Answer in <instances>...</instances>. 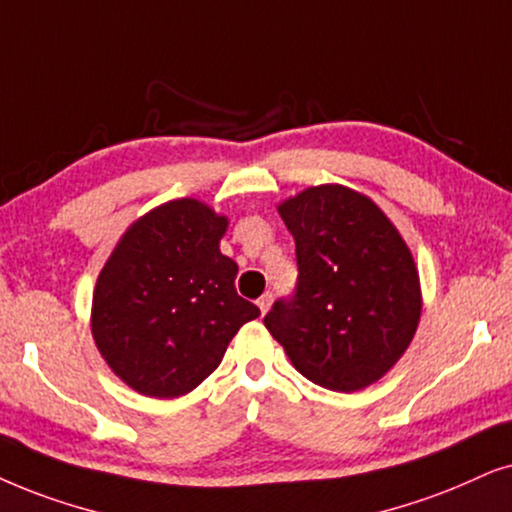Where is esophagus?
<instances>
[{
	"mask_svg": "<svg viewBox=\"0 0 512 512\" xmlns=\"http://www.w3.org/2000/svg\"><path fill=\"white\" fill-rule=\"evenodd\" d=\"M271 299H274V297H271V292H267V295H262L260 299H257V306H260V311H262V313H267V311H269Z\"/></svg>",
	"mask_w": 512,
	"mask_h": 512,
	"instance_id": "34e87169",
	"label": "esophagus"
}]
</instances>
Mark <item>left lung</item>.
<instances>
[{
	"label": "left lung",
	"mask_w": 512,
	"mask_h": 512,
	"mask_svg": "<svg viewBox=\"0 0 512 512\" xmlns=\"http://www.w3.org/2000/svg\"><path fill=\"white\" fill-rule=\"evenodd\" d=\"M295 236L297 295L264 325L313 384L353 393L403 358L421 318V283L405 238L370 196L306 187L278 203Z\"/></svg>",
	"instance_id": "left-lung-1"
}]
</instances>
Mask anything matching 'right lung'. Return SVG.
Instances as JSON below:
<instances>
[{"label":"right lung","instance_id":"obj_1","mask_svg":"<svg viewBox=\"0 0 512 512\" xmlns=\"http://www.w3.org/2000/svg\"><path fill=\"white\" fill-rule=\"evenodd\" d=\"M229 217L199 199L161 203L124 231L93 290L91 332L117 377L147 398H180L222 363L260 309L238 297L222 255Z\"/></svg>","mask_w":512,"mask_h":512}]
</instances>
